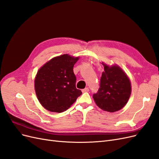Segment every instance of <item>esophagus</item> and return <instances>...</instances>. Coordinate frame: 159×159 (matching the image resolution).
I'll use <instances>...</instances> for the list:
<instances>
[{
  "mask_svg": "<svg viewBox=\"0 0 159 159\" xmlns=\"http://www.w3.org/2000/svg\"><path fill=\"white\" fill-rule=\"evenodd\" d=\"M89 89L88 88H85V89H82V92H88V91H89Z\"/></svg>",
  "mask_w": 159,
  "mask_h": 159,
  "instance_id": "34e87169",
  "label": "esophagus"
}]
</instances>
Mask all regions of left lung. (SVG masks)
I'll return each mask as SVG.
<instances>
[{
	"label": "left lung",
	"mask_w": 159,
	"mask_h": 159,
	"mask_svg": "<svg viewBox=\"0 0 159 159\" xmlns=\"http://www.w3.org/2000/svg\"><path fill=\"white\" fill-rule=\"evenodd\" d=\"M104 71L101 77L99 88L93 95L98 106L107 112L121 109L127 103L131 93L130 80L126 74L117 66H108L102 63Z\"/></svg>",
	"instance_id": "obj_1"
}]
</instances>
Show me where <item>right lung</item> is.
<instances>
[{"label": "right lung", "instance_id": "right-lung-1", "mask_svg": "<svg viewBox=\"0 0 159 159\" xmlns=\"http://www.w3.org/2000/svg\"><path fill=\"white\" fill-rule=\"evenodd\" d=\"M79 57L64 54L48 61L38 70L34 81L38 99L46 109L61 113L82 93L75 87L74 64Z\"/></svg>", "mask_w": 159, "mask_h": 159}]
</instances>
